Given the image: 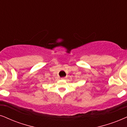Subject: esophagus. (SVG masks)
Returning <instances> with one entry per match:
<instances>
[{"label":"esophagus","instance_id":"34e87169","mask_svg":"<svg viewBox=\"0 0 127 127\" xmlns=\"http://www.w3.org/2000/svg\"><path fill=\"white\" fill-rule=\"evenodd\" d=\"M65 78H66V77H62V80H65Z\"/></svg>","mask_w":127,"mask_h":127}]
</instances>
